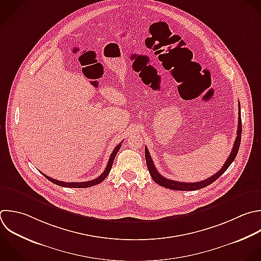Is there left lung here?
Here are the masks:
<instances>
[{"label": "left lung", "mask_w": 261, "mask_h": 261, "mask_svg": "<svg viewBox=\"0 0 261 261\" xmlns=\"http://www.w3.org/2000/svg\"><path fill=\"white\" fill-rule=\"evenodd\" d=\"M241 108H240V103H239V120H238V130H237V138L234 140V143H233V147H232V150L228 156V158L226 159L225 163L223 164V166L221 167V169L216 172L215 174H213L212 176L208 177L207 179H204L202 181H196V182H181V181H176V180H172V179H168L166 177H164L163 175H161L158 170L156 169L154 163H153V160L151 158V155L147 149V147L145 148V158H146V163H147V167H148V170L153 178V180L164 187V188H167V189H170V190H176V191H195V190H200L202 188H205L207 186H209L210 184H212L213 181H215L227 168L228 166L231 164V162L234 160L237 154H238V151H239V148H240V144H241V134H242V120H241Z\"/></svg>", "instance_id": "left-lung-1"}]
</instances>
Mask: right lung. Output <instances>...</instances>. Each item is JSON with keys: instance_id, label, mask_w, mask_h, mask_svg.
Wrapping results in <instances>:
<instances>
[{"instance_id": "obj_1", "label": "right lung", "mask_w": 261, "mask_h": 261, "mask_svg": "<svg viewBox=\"0 0 261 261\" xmlns=\"http://www.w3.org/2000/svg\"><path fill=\"white\" fill-rule=\"evenodd\" d=\"M121 143H122V142H121ZM121 143L118 144V145L115 147V149L112 151V153H111V155H110V158H109V161H108V163H107V166H106L105 170L103 171V173H102L100 176H98L97 178H95V179H92V180H89V181H82V182H66V181H60V180L54 179V178H52V177L46 175L45 173H43V174H44L50 181H52V182L55 184V185L61 186V187H66V188H89V187H92V186H96V185L102 182V181L107 177V175L109 174V172H110V170H111V168H112V165H113L114 158H115L116 154L118 153V151H119V149H120V147H121Z\"/></svg>"}]
</instances>
